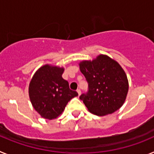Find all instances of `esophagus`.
<instances>
[{"mask_svg": "<svg viewBox=\"0 0 154 154\" xmlns=\"http://www.w3.org/2000/svg\"><path fill=\"white\" fill-rule=\"evenodd\" d=\"M77 92H78V95L79 96L80 95H81V90H80V89H77Z\"/></svg>", "mask_w": 154, "mask_h": 154, "instance_id": "obj_1", "label": "esophagus"}]
</instances>
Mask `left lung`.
Wrapping results in <instances>:
<instances>
[{
    "label": "left lung",
    "mask_w": 154,
    "mask_h": 154,
    "mask_svg": "<svg viewBox=\"0 0 154 154\" xmlns=\"http://www.w3.org/2000/svg\"><path fill=\"white\" fill-rule=\"evenodd\" d=\"M89 91L79 97L89 112L99 116L113 113L124 103L129 90L126 72L116 61L99 55L92 61L79 63Z\"/></svg>",
    "instance_id": "obj_1"
}]
</instances>
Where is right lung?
I'll return each mask as SVG.
<instances>
[{
	"label": "right lung",
	"instance_id": "obj_1",
	"mask_svg": "<svg viewBox=\"0 0 154 154\" xmlns=\"http://www.w3.org/2000/svg\"><path fill=\"white\" fill-rule=\"evenodd\" d=\"M63 67L46 64L35 72L28 88L31 103L42 118L56 119L69 101L78 96L62 78Z\"/></svg>",
	"mask_w": 154,
	"mask_h": 154
}]
</instances>
